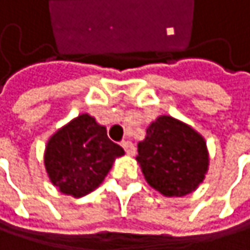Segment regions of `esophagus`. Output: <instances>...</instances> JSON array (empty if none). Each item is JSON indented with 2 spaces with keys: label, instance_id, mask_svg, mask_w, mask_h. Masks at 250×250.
I'll list each match as a JSON object with an SVG mask.
<instances>
[{
  "label": "esophagus",
  "instance_id": "1",
  "mask_svg": "<svg viewBox=\"0 0 250 250\" xmlns=\"http://www.w3.org/2000/svg\"><path fill=\"white\" fill-rule=\"evenodd\" d=\"M122 146H123V149H125L127 155H134L136 147H134V145H133L130 140H123V142H122Z\"/></svg>",
  "mask_w": 250,
  "mask_h": 250
}]
</instances>
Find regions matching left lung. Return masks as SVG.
<instances>
[{
  "label": "left lung",
  "instance_id": "obj_1",
  "mask_svg": "<svg viewBox=\"0 0 250 250\" xmlns=\"http://www.w3.org/2000/svg\"><path fill=\"white\" fill-rule=\"evenodd\" d=\"M137 152L145 179L167 197L192 192L208 168V152L201 134L169 116L158 117L147 127Z\"/></svg>",
  "mask_w": 250,
  "mask_h": 250
}]
</instances>
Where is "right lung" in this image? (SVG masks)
I'll return each mask as SVG.
<instances>
[{"label":"right lung","instance_id":"1","mask_svg":"<svg viewBox=\"0 0 250 250\" xmlns=\"http://www.w3.org/2000/svg\"><path fill=\"white\" fill-rule=\"evenodd\" d=\"M125 150L89 114H81L47 142L44 167L61 192L83 197L94 191Z\"/></svg>","mask_w":250,"mask_h":250}]
</instances>
